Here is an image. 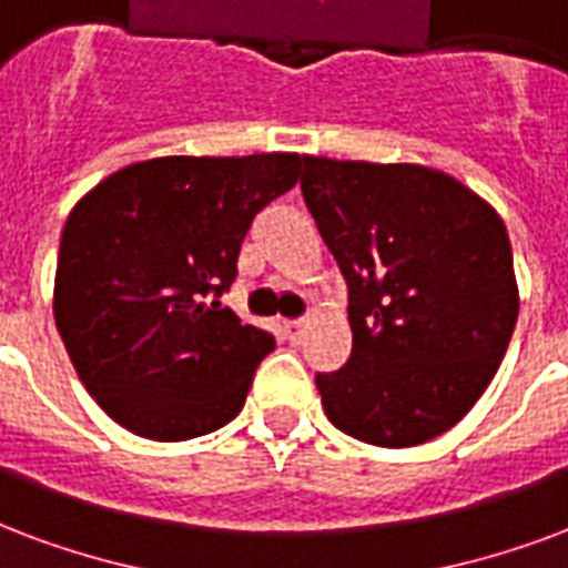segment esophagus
Listing matches in <instances>:
<instances>
[{"instance_id":"1","label":"esophagus","mask_w":568,"mask_h":568,"mask_svg":"<svg viewBox=\"0 0 568 568\" xmlns=\"http://www.w3.org/2000/svg\"><path fill=\"white\" fill-rule=\"evenodd\" d=\"M305 329H308V320H287V323H284V332H287V338L293 341V344L305 335Z\"/></svg>"}]
</instances>
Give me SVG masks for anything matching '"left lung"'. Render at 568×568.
<instances>
[{"label":"left lung","mask_w":568,"mask_h":568,"mask_svg":"<svg viewBox=\"0 0 568 568\" xmlns=\"http://www.w3.org/2000/svg\"><path fill=\"white\" fill-rule=\"evenodd\" d=\"M302 197L347 281L353 353L317 374L323 410L356 440L404 449L462 422L518 320L497 209L449 173L305 155Z\"/></svg>","instance_id":"8db88e82"}]
</instances>
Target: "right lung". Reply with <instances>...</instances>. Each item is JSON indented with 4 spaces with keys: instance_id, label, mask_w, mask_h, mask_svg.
Instances as JSON below:
<instances>
[{
    "instance_id": "obj_1",
    "label": "right lung",
    "mask_w": 568,
    "mask_h": 568,
    "mask_svg": "<svg viewBox=\"0 0 568 568\" xmlns=\"http://www.w3.org/2000/svg\"><path fill=\"white\" fill-rule=\"evenodd\" d=\"M300 164L296 152L152 158L71 209L53 317L80 383L122 428L176 443L236 419L275 338L206 300L233 284L251 221Z\"/></svg>"
}]
</instances>
